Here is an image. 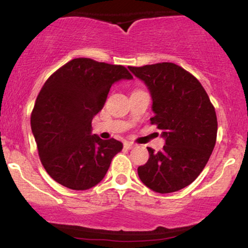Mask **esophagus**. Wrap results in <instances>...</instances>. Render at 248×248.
<instances>
[{
	"label": "esophagus",
	"instance_id": "obj_1",
	"mask_svg": "<svg viewBox=\"0 0 248 248\" xmlns=\"http://www.w3.org/2000/svg\"><path fill=\"white\" fill-rule=\"evenodd\" d=\"M124 147L126 148V149H132V148H134L135 146H134V143H132V142H124Z\"/></svg>",
	"mask_w": 248,
	"mask_h": 248
}]
</instances>
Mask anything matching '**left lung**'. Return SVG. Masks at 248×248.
<instances>
[{"label":"left lung","mask_w":248,"mask_h":248,"mask_svg":"<svg viewBox=\"0 0 248 248\" xmlns=\"http://www.w3.org/2000/svg\"><path fill=\"white\" fill-rule=\"evenodd\" d=\"M146 82L156 124L166 138L162 152L148 148L149 160L139 177L153 191L170 193L191 184L203 171L217 140V115L206 91L191 73L173 62L128 66Z\"/></svg>","instance_id":"obj_1"}]
</instances>
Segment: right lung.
Segmentation results:
<instances>
[{
    "mask_svg": "<svg viewBox=\"0 0 248 248\" xmlns=\"http://www.w3.org/2000/svg\"><path fill=\"white\" fill-rule=\"evenodd\" d=\"M133 76L122 65L76 58L49 77L31 113V129L46 172L62 186L87 190L106 175L122 143L91 135L109 88Z\"/></svg>",
    "mask_w": 248,
    "mask_h": 248,
    "instance_id": "obj_1",
    "label": "right lung"
}]
</instances>
